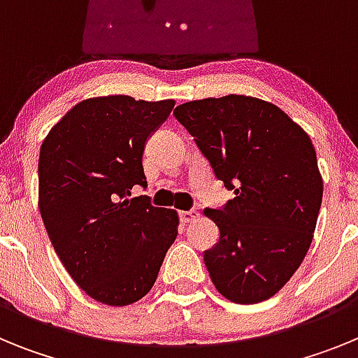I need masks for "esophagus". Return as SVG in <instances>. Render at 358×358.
I'll list each match as a JSON object with an SVG mask.
<instances>
[{"label": "esophagus", "instance_id": "esophagus-1", "mask_svg": "<svg viewBox=\"0 0 358 358\" xmlns=\"http://www.w3.org/2000/svg\"><path fill=\"white\" fill-rule=\"evenodd\" d=\"M179 218H181V222H182V224L194 222V220H197V218H199V211H195V210L181 211V213H179Z\"/></svg>", "mask_w": 358, "mask_h": 358}]
</instances>
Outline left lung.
Wrapping results in <instances>:
<instances>
[{
  "mask_svg": "<svg viewBox=\"0 0 358 358\" xmlns=\"http://www.w3.org/2000/svg\"><path fill=\"white\" fill-rule=\"evenodd\" d=\"M173 116L235 192L222 210H204L220 231L204 252L215 289L238 305L265 301L314 238L322 177L310 136L274 103L243 94L192 100Z\"/></svg>",
  "mask_w": 358,
  "mask_h": 358,
  "instance_id": "8db88e82",
  "label": "left lung"
}]
</instances>
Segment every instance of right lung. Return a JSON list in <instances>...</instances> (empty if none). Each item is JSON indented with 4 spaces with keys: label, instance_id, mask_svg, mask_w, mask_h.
<instances>
[{
    "label": "right lung",
    "instance_id": "obj_1",
    "mask_svg": "<svg viewBox=\"0 0 358 358\" xmlns=\"http://www.w3.org/2000/svg\"><path fill=\"white\" fill-rule=\"evenodd\" d=\"M176 102L125 94L82 100L41 145L39 210L62 265L87 296L109 306L140 301L177 236L176 210L147 195V138Z\"/></svg>",
    "mask_w": 358,
    "mask_h": 358
}]
</instances>
